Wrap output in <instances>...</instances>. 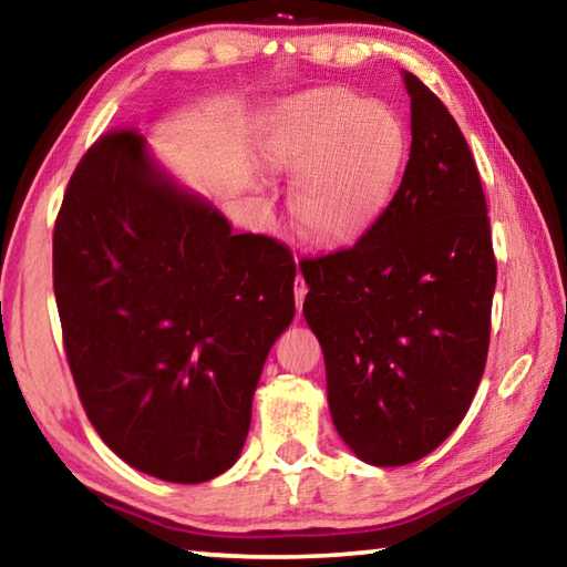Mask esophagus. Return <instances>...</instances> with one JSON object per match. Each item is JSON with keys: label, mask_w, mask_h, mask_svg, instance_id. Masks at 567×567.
I'll return each instance as SVG.
<instances>
[{"label": "esophagus", "mask_w": 567, "mask_h": 567, "mask_svg": "<svg viewBox=\"0 0 567 567\" xmlns=\"http://www.w3.org/2000/svg\"><path fill=\"white\" fill-rule=\"evenodd\" d=\"M305 295H307V282H305V277H302L300 272H297V277H295V302H297V312L302 310Z\"/></svg>", "instance_id": "1"}]
</instances>
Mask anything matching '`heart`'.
I'll return each mask as SVG.
<instances>
[{
	"instance_id": "b5f03b06",
	"label": "heart",
	"mask_w": 567,
	"mask_h": 567,
	"mask_svg": "<svg viewBox=\"0 0 567 567\" xmlns=\"http://www.w3.org/2000/svg\"><path fill=\"white\" fill-rule=\"evenodd\" d=\"M267 157L295 179V223L318 243L334 245L362 235L388 207L408 157V130L385 102L315 92L275 122Z\"/></svg>"
}]
</instances>
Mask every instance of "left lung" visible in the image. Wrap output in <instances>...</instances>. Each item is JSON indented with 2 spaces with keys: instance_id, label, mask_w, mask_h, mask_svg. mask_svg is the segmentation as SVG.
<instances>
[{
  "instance_id": "1",
  "label": "left lung",
  "mask_w": 567,
  "mask_h": 567,
  "mask_svg": "<svg viewBox=\"0 0 567 567\" xmlns=\"http://www.w3.org/2000/svg\"><path fill=\"white\" fill-rule=\"evenodd\" d=\"M402 80L412 145L395 197L352 247L300 262L332 422L378 467L415 463L463 422L497 277L473 152L445 104L415 74Z\"/></svg>"
}]
</instances>
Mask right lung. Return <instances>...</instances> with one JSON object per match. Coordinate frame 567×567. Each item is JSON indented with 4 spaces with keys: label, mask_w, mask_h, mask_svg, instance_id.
<instances>
[{
    "label": "right lung",
    "mask_w": 567,
    "mask_h": 567,
    "mask_svg": "<svg viewBox=\"0 0 567 567\" xmlns=\"http://www.w3.org/2000/svg\"><path fill=\"white\" fill-rule=\"evenodd\" d=\"M52 272L66 362L104 445L167 483L225 473L295 318L290 249L235 235L162 175L137 130H112L66 185Z\"/></svg>",
    "instance_id": "1"
}]
</instances>
